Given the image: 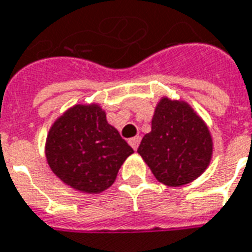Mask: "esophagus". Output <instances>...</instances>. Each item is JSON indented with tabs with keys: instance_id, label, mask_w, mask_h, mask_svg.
<instances>
[{
	"instance_id": "1",
	"label": "esophagus",
	"mask_w": 252,
	"mask_h": 252,
	"mask_svg": "<svg viewBox=\"0 0 252 252\" xmlns=\"http://www.w3.org/2000/svg\"><path fill=\"white\" fill-rule=\"evenodd\" d=\"M139 142H141V137H134L131 139H128V143H130V146L133 147L134 150H137L138 146H139Z\"/></svg>"
}]
</instances>
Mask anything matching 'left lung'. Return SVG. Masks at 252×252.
Here are the masks:
<instances>
[{
    "label": "left lung",
    "instance_id": "obj_1",
    "mask_svg": "<svg viewBox=\"0 0 252 252\" xmlns=\"http://www.w3.org/2000/svg\"><path fill=\"white\" fill-rule=\"evenodd\" d=\"M138 154L160 183L179 187L195 181L209 167L213 137L187 102L162 97Z\"/></svg>",
    "mask_w": 252,
    "mask_h": 252
}]
</instances>
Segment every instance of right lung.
Masks as SVG:
<instances>
[{
  "mask_svg": "<svg viewBox=\"0 0 252 252\" xmlns=\"http://www.w3.org/2000/svg\"><path fill=\"white\" fill-rule=\"evenodd\" d=\"M133 153L118 130L107 122L98 103H79L67 109L52 125L45 145L53 173L85 194L109 189Z\"/></svg>",
  "mask_w": 252,
  "mask_h": 252,
  "instance_id": "right-lung-1",
  "label": "right lung"
}]
</instances>
